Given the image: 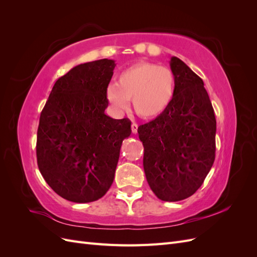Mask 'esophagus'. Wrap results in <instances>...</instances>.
Listing matches in <instances>:
<instances>
[{
	"label": "esophagus",
	"instance_id": "obj_1",
	"mask_svg": "<svg viewBox=\"0 0 257 257\" xmlns=\"http://www.w3.org/2000/svg\"><path fill=\"white\" fill-rule=\"evenodd\" d=\"M137 131H138V125L136 123L132 124V132H133V134H137Z\"/></svg>",
	"mask_w": 257,
	"mask_h": 257
}]
</instances>
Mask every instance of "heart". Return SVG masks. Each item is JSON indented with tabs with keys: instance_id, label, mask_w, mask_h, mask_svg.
<instances>
[{
	"instance_id": "heart-1",
	"label": "heart",
	"mask_w": 257,
	"mask_h": 257,
	"mask_svg": "<svg viewBox=\"0 0 257 257\" xmlns=\"http://www.w3.org/2000/svg\"><path fill=\"white\" fill-rule=\"evenodd\" d=\"M177 78L166 66L138 62L119 74L108 85L106 97L114 110H125L132 99L134 111L144 119H155L166 111L176 96Z\"/></svg>"
}]
</instances>
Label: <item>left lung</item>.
Here are the masks:
<instances>
[{"label": "left lung", "instance_id": "1", "mask_svg": "<svg viewBox=\"0 0 257 257\" xmlns=\"http://www.w3.org/2000/svg\"><path fill=\"white\" fill-rule=\"evenodd\" d=\"M169 63L177 78L173 103L137 132L151 190L161 200L179 201L200 188L213 165L216 121L200 77L177 57Z\"/></svg>", "mask_w": 257, "mask_h": 257}]
</instances>
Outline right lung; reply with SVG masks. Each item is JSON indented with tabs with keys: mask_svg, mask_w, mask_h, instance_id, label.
I'll use <instances>...</instances> for the list:
<instances>
[{
	"mask_svg": "<svg viewBox=\"0 0 257 257\" xmlns=\"http://www.w3.org/2000/svg\"><path fill=\"white\" fill-rule=\"evenodd\" d=\"M113 60L79 64L54 83L37 130V165L58 195L74 203L103 197L113 182L128 119L105 113Z\"/></svg>",
	"mask_w": 257,
	"mask_h": 257,
	"instance_id": "right-lung-1",
	"label": "right lung"
}]
</instances>
